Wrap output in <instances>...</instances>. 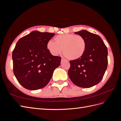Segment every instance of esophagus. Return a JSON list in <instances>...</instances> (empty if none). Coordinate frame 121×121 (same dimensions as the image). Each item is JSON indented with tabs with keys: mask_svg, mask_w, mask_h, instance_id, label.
<instances>
[{
	"mask_svg": "<svg viewBox=\"0 0 121 121\" xmlns=\"http://www.w3.org/2000/svg\"><path fill=\"white\" fill-rule=\"evenodd\" d=\"M65 58H63V57H62V58H61V61L63 62V61H65Z\"/></svg>",
	"mask_w": 121,
	"mask_h": 121,
	"instance_id": "obj_1",
	"label": "esophagus"
}]
</instances>
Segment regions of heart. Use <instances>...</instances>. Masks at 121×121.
Instances as JSON below:
<instances>
[{
  "label": "heart",
  "mask_w": 121,
  "mask_h": 121,
  "mask_svg": "<svg viewBox=\"0 0 121 121\" xmlns=\"http://www.w3.org/2000/svg\"><path fill=\"white\" fill-rule=\"evenodd\" d=\"M56 42L49 41L46 48L53 56H57L63 50L64 56L70 60H75L81 57L86 49V42L80 35L73 34H63L54 38Z\"/></svg>",
  "instance_id": "heart-1"
}]
</instances>
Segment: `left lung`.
Listing matches in <instances>:
<instances>
[{"label":"left lung","mask_w":121,"mask_h":121,"mask_svg":"<svg viewBox=\"0 0 121 121\" xmlns=\"http://www.w3.org/2000/svg\"><path fill=\"white\" fill-rule=\"evenodd\" d=\"M75 33L85 39L86 49L81 57L69 61L68 75L76 86L90 88L103 78L108 67V49L99 36L86 30Z\"/></svg>","instance_id":"8db88e82"}]
</instances>
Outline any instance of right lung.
Returning a JSON list of instances; mask_svg holds the SVG:
<instances>
[{
  "instance_id": "add662e5",
  "label": "right lung",
  "mask_w": 121,
  "mask_h": 121,
  "mask_svg": "<svg viewBox=\"0 0 121 121\" xmlns=\"http://www.w3.org/2000/svg\"><path fill=\"white\" fill-rule=\"evenodd\" d=\"M54 35L33 31L17 42L12 53L13 71L25 88L34 90L44 87L60 66L61 57L52 56L46 48Z\"/></svg>"
}]
</instances>
